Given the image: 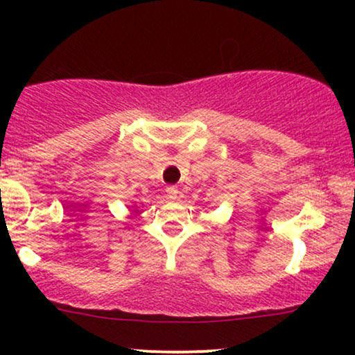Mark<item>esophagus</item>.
Instances as JSON below:
<instances>
[{"label": "esophagus", "mask_w": 355, "mask_h": 355, "mask_svg": "<svg viewBox=\"0 0 355 355\" xmlns=\"http://www.w3.org/2000/svg\"><path fill=\"white\" fill-rule=\"evenodd\" d=\"M166 197H168L170 200H177V198H178V189H177V187H166Z\"/></svg>", "instance_id": "esophagus-1"}]
</instances>
